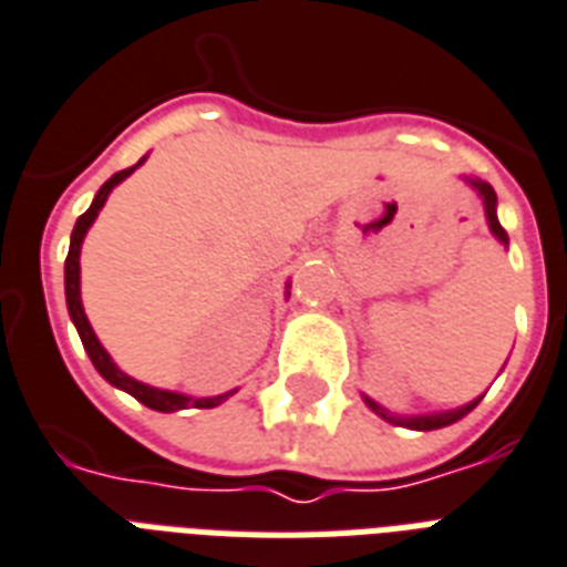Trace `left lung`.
Returning <instances> with one entry per match:
<instances>
[{"label":"left lung","mask_w":567,"mask_h":567,"mask_svg":"<svg viewBox=\"0 0 567 567\" xmlns=\"http://www.w3.org/2000/svg\"><path fill=\"white\" fill-rule=\"evenodd\" d=\"M475 189H478V196L485 198V214H487V226H491V231H494L503 244H508V235H505V228L499 226V219H496V193L491 184H482V181H470ZM482 399L470 401V404H464L461 410H452V413H437V416H392L389 410H383L380 404H374L371 399H365V404H369L378 416H383L386 422H392V425H401V427H416V431H434V427H443V425H452V422H457L461 416H466L470 410L475 408Z\"/></svg>","instance_id":"obj_1"}]
</instances>
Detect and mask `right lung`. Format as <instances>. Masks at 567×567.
Instances as JSON below:
<instances>
[{"instance_id": "add662e5", "label": "right lung", "mask_w": 567, "mask_h": 567, "mask_svg": "<svg viewBox=\"0 0 567 567\" xmlns=\"http://www.w3.org/2000/svg\"><path fill=\"white\" fill-rule=\"evenodd\" d=\"M136 166H142V159L136 163ZM136 166L121 168V172H115V175H112V178L106 181L101 189H97V196H94L92 207H89V210H85V214L76 219V226H73L71 249H68V261H64V293H68V312H71L73 323H76V332H80L82 348H85V351H89V357H92L94 369L101 371L103 378L110 380L112 386L124 389V392H130L133 399L142 401L145 408L159 410V413H172V410H184V408H198V410L216 408V404H223V401H226L231 392H226V395H216V399H187V395H178V392H166V389L145 386V383H140V380L127 378V374H124V371H121L118 365L110 360V353L103 351V344L97 341V336H94L92 323H89V318H85V312H82V300H80V246H82V237H85L89 226L94 223V216L101 214V207L106 205V196L112 193V187L127 178L130 172H133Z\"/></svg>"}]
</instances>
